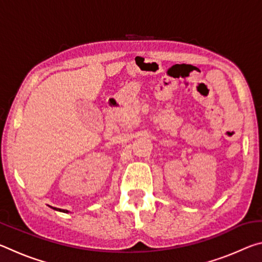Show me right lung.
I'll return each instance as SVG.
<instances>
[{"instance_id":"add662e5","label":"right lung","mask_w":262,"mask_h":262,"mask_svg":"<svg viewBox=\"0 0 262 262\" xmlns=\"http://www.w3.org/2000/svg\"><path fill=\"white\" fill-rule=\"evenodd\" d=\"M53 209H56V210H60V211H63V212H67V210H61L59 208H53Z\"/></svg>"}]
</instances>
